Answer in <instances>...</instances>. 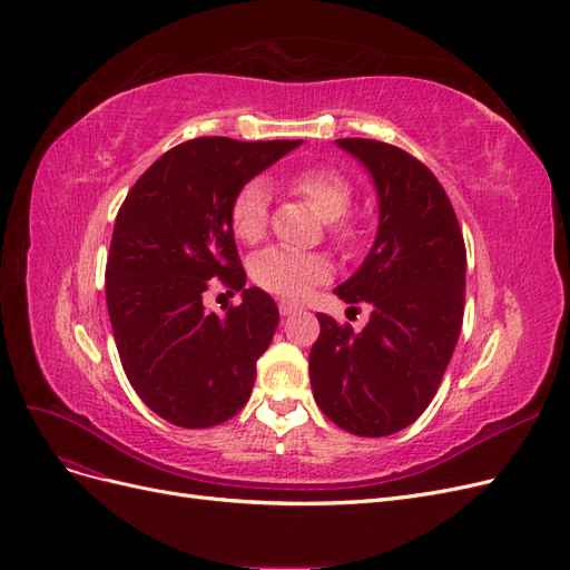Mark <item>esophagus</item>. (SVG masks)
I'll return each instance as SVG.
<instances>
[{"instance_id":"obj_1","label":"esophagus","mask_w":570,"mask_h":570,"mask_svg":"<svg viewBox=\"0 0 570 570\" xmlns=\"http://www.w3.org/2000/svg\"><path fill=\"white\" fill-rule=\"evenodd\" d=\"M278 308H281V314H283V316H292V314L302 312V306H299V304H295V302H285V299L278 304Z\"/></svg>"}]
</instances>
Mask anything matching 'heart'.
Segmentation results:
<instances>
[{
	"label": "heart",
	"instance_id": "b5f03b06",
	"mask_svg": "<svg viewBox=\"0 0 570 570\" xmlns=\"http://www.w3.org/2000/svg\"><path fill=\"white\" fill-rule=\"evenodd\" d=\"M289 185L325 223L340 220L352 206V183L335 168L314 166L297 170ZM268 204L271 193L262 178H254L239 187L230 204V228L235 237L243 239V243H256L266 230ZM335 233L342 237L347 230H342L337 223ZM252 278L273 295L302 297L327 278V264L318 254H306L289 247H268L254 256Z\"/></svg>",
	"mask_w": 570,
	"mask_h": 570
}]
</instances>
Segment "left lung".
<instances>
[{
  "instance_id": "8db88e82",
  "label": "left lung",
  "mask_w": 570,
  "mask_h": 570,
  "mask_svg": "<svg viewBox=\"0 0 570 570\" xmlns=\"http://www.w3.org/2000/svg\"><path fill=\"white\" fill-rule=\"evenodd\" d=\"M335 142L368 170L377 197L373 245L335 295L368 302L371 316L354 333L316 314L308 377L335 425L385 438L421 416L450 366L463 321L465 247L450 197L419 159L364 137Z\"/></svg>"
}]
</instances>
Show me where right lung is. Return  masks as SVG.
I'll return each instance as SVG.
<instances>
[{"label": "right lung", "mask_w": 570, "mask_h": 570, "mask_svg": "<svg viewBox=\"0 0 570 570\" xmlns=\"http://www.w3.org/2000/svg\"><path fill=\"white\" fill-rule=\"evenodd\" d=\"M299 145L197 137L154 161L118 209L107 262L114 340L132 390L168 423L212 428L249 400L281 314L264 289L245 287L230 204ZM214 277L244 297L223 317L200 302Z\"/></svg>", "instance_id": "right-lung-1"}]
</instances>
